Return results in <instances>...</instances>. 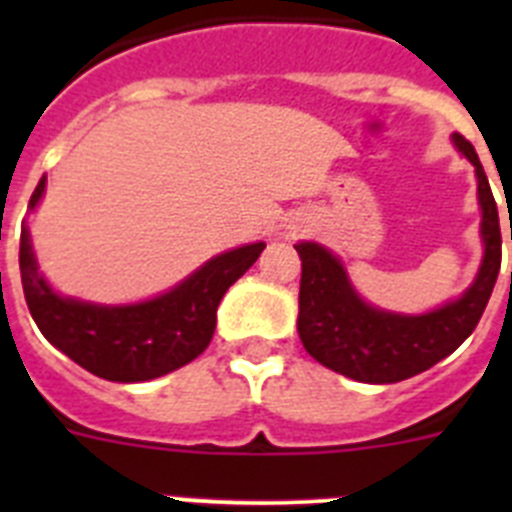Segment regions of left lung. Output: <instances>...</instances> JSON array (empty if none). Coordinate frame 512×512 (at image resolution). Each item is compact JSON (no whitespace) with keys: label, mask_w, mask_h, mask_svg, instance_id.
I'll return each mask as SVG.
<instances>
[{"label":"left lung","mask_w":512,"mask_h":512,"mask_svg":"<svg viewBox=\"0 0 512 512\" xmlns=\"http://www.w3.org/2000/svg\"><path fill=\"white\" fill-rule=\"evenodd\" d=\"M454 146L477 171L485 241V259L477 279L459 300L446 302L425 315L377 310L356 295L346 269L328 248L318 243L295 246L302 259L297 330L307 354L333 372L369 384L402 382L454 354L477 328L500 274L503 238L497 202L477 151L459 133H454Z\"/></svg>","instance_id":"left-lung-1"}]
</instances>
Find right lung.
<instances>
[{
    "mask_svg": "<svg viewBox=\"0 0 512 512\" xmlns=\"http://www.w3.org/2000/svg\"><path fill=\"white\" fill-rule=\"evenodd\" d=\"M43 192L45 176L30 197V210ZM264 248L266 243H251L220 253L166 295L112 307L56 295L38 271L30 230L22 225V292L40 333L71 361L110 382H148L189 364L210 346L217 305Z\"/></svg>",
    "mask_w": 512,
    "mask_h": 512,
    "instance_id": "right-lung-1",
    "label": "right lung"
}]
</instances>
